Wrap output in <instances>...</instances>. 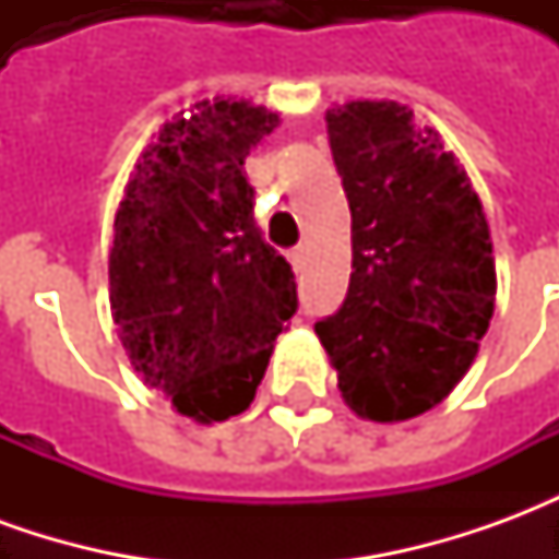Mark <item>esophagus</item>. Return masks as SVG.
Listing matches in <instances>:
<instances>
[{"label": "esophagus", "instance_id": "1", "mask_svg": "<svg viewBox=\"0 0 559 559\" xmlns=\"http://www.w3.org/2000/svg\"><path fill=\"white\" fill-rule=\"evenodd\" d=\"M305 260H308V248L305 245H299V248H293L290 251V263L293 269L299 272V269H305Z\"/></svg>", "mask_w": 559, "mask_h": 559}]
</instances>
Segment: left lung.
<instances>
[{
    "label": "left lung",
    "instance_id": "8db88e82",
    "mask_svg": "<svg viewBox=\"0 0 559 559\" xmlns=\"http://www.w3.org/2000/svg\"><path fill=\"white\" fill-rule=\"evenodd\" d=\"M326 134L350 203L353 272L314 326L359 419L407 421L461 383L488 332L497 269L481 200L407 104L347 102Z\"/></svg>",
    "mask_w": 559,
    "mask_h": 559
}]
</instances>
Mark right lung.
I'll return each mask as SVG.
<instances>
[{
    "label": "right lung",
    "instance_id": "add662e5",
    "mask_svg": "<svg viewBox=\"0 0 559 559\" xmlns=\"http://www.w3.org/2000/svg\"><path fill=\"white\" fill-rule=\"evenodd\" d=\"M245 98L164 122L126 185L110 242V314L131 368L176 413L215 425L251 407L296 281L254 224L245 158L281 126Z\"/></svg>",
    "mask_w": 559,
    "mask_h": 559
}]
</instances>
